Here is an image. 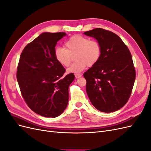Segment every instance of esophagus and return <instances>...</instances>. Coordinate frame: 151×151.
Here are the masks:
<instances>
[{"label":"esophagus","mask_w":151,"mask_h":151,"mask_svg":"<svg viewBox=\"0 0 151 151\" xmlns=\"http://www.w3.org/2000/svg\"><path fill=\"white\" fill-rule=\"evenodd\" d=\"M81 76H82V75L81 74H75V77H76V79L79 78V77H81Z\"/></svg>","instance_id":"obj_1"}]
</instances>
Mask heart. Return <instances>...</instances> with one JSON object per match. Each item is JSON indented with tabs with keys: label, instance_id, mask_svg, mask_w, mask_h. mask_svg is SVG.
Wrapping results in <instances>:
<instances>
[{
	"label": "heart",
	"instance_id": "obj_1",
	"mask_svg": "<svg viewBox=\"0 0 151 151\" xmlns=\"http://www.w3.org/2000/svg\"><path fill=\"white\" fill-rule=\"evenodd\" d=\"M64 46L65 48H56L54 55L61 65L67 67L71 62L72 56L76 54V62L67 68L68 73L81 72L88 65L96 64L101 56V48L99 42L81 35L72 36L66 41Z\"/></svg>",
	"mask_w": 151,
	"mask_h": 151
}]
</instances>
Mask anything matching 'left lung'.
I'll return each mask as SVG.
<instances>
[{"label": "left lung", "instance_id": "obj_1", "mask_svg": "<svg viewBox=\"0 0 151 151\" xmlns=\"http://www.w3.org/2000/svg\"><path fill=\"white\" fill-rule=\"evenodd\" d=\"M84 34L97 40L101 53L97 63L87 70L86 92L98 110H118L129 100L135 79V70L129 48L111 31L96 28Z\"/></svg>", "mask_w": 151, "mask_h": 151}]
</instances>
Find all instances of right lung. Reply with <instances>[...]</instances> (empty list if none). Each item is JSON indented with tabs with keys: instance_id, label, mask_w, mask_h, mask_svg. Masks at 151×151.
<instances>
[{
	"instance_id": "right-lung-1",
	"label": "right lung",
	"mask_w": 151,
	"mask_h": 151,
	"mask_svg": "<svg viewBox=\"0 0 151 151\" xmlns=\"http://www.w3.org/2000/svg\"><path fill=\"white\" fill-rule=\"evenodd\" d=\"M63 32H45L28 44L22 52L17 69L21 94L31 110L47 118H55L68 102V87L74 74L63 76L65 69L55 58Z\"/></svg>"
}]
</instances>
